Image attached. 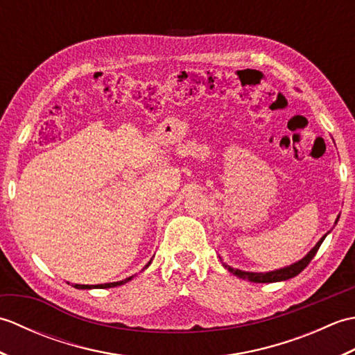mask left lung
Masks as SVG:
<instances>
[{
  "label": "left lung",
  "mask_w": 355,
  "mask_h": 355,
  "mask_svg": "<svg viewBox=\"0 0 355 355\" xmlns=\"http://www.w3.org/2000/svg\"><path fill=\"white\" fill-rule=\"evenodd\" d=\"M327 236V235H325ZM325 236H323L318 244H315V247L313 248V250L308 253L304 259H300L299 262L293 263V266L290 267H285V268H281V270H276V271H268V273H248V271H241V270H235L232 267H227L225 266V268H227L230 273L236 275L239 277H244V279H248L250 282H259V284H263V282H277V281H286V279H291L294 276H297L300 271H302L308 263L311 262V259L315 256V253H318L320 244L323 243V239H325Z\"/></svg>",
  "instance_id": "8db88e82"
}]
</instances>
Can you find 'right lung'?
Returning <instances> with one entry per match:
<instances>
[{"mask_svg": "<svg viewBox=\"0 0 355 355\" xmlns=\"http://www.w3.org/2000/svg\"><path fill=\"white\" fill-rule=\"evenodd\" d=\"M150 263V262H149ZM131 277L125 279V281H120V282H111V284H101V285H79V284H74V286L76 288H80V290H88V288H111V286H117V285H122L125 282L130 281Z\"/></svg>", "mask_w": 355, "mask_h": 355, "instance_id": "add662e5", "label": "right lung"}]
</instances>
